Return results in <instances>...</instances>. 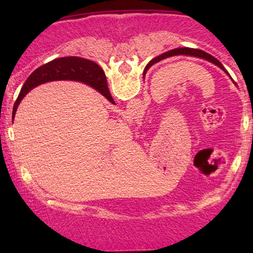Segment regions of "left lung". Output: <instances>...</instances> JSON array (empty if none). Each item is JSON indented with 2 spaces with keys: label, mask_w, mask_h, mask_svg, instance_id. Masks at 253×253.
Returning <instances> with one entry per match:
<instances>
[{
  "label": "left lung",
  "mask_w": 253,
  "mask_h": 253,
  "mask_svg": "<svg viewBox=\"0 0 253 253\" xmlns=\"http://www.w3.org/2000/svg\"><path fill=\"white\" fill-rule=\"evenodd\" d=\"M178 54H185V56H194V57L202 58V59H207V60H210V62H211V63L216 64L217 66H220V68H221L225 72H227V71L225 70V68H223V66H222V64L220 63L219 60L216 59V58H214L213 56H211L210 53H207V52H205V51H202V50H196V48H190V47L173 48V50H171L169 52H165V53L161 54V56H159V57H156L155 59H152V64L159 62V60L164 59V58H168V57H171V56H178Z\"/></svg>",
  "instance_id": "8db88e82"
}]
</instances>
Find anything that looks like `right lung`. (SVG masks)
<instances>
[{
  "mask_svg": "<svg viewBox=\"0 0 253 253\" xmlns=\"http://www.w3.org/2000/svg\"><path fill=\"white\" fill-rule=\"evenodd\" d=\"M54 80H76L90 83L107 100L113 102V98L110 96V92L108 90V85H107L104 72L96 63L84 59V58L64 57L58 58V59H54L50 63L45 64V65L40 66L27 78L21 91H20L15 104H14L13 119L14 115H15L17 106H19L22 98L31 89L39 85V84Z\"/></svg>",
  "mask_w": 253,
  "mask_h": 253,
  "instance_id": "obj_1",
  "label": "right lung"
}]
</instances>
